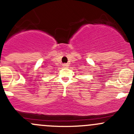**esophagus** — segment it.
<instances>
[{"label":"esophagus","mask_w":134,"mask_h":134,"mask_svg":"<svg viewBox=\"0 0 134 134\" xmlns=\"http://www.w3.org/2000/svg\"><path fill=\"white\" fill-rule=\"evenodd\" d=\"M69 66V65L68 63H64V64H63V68H68Z\"/></svg>","instance_id":"esophagus-1"}]
</instances>
